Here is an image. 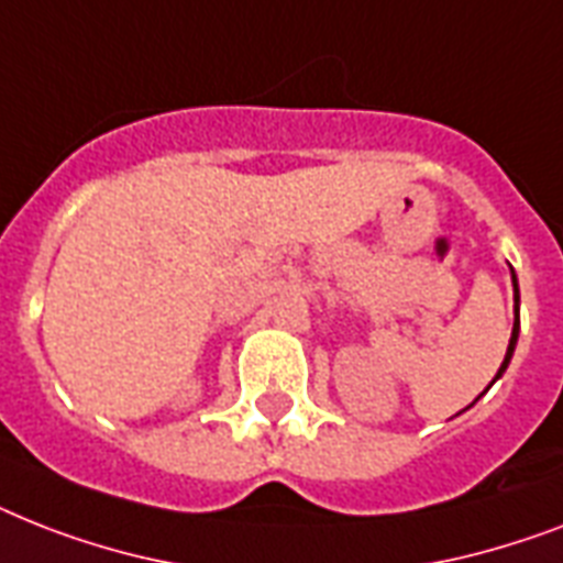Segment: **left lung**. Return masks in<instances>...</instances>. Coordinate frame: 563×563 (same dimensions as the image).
Returning <instances> with one entry per match:
<instances>
[{
  "label": "left lung",
  "instance_id": "left-lung-1",
  "mask_svg": "<svg viewBox=\"0 0 563 563\" xmlns=\"http://www.w3.org/2000/svg\"><path fill=\"white\" fill-rule=\"evenodd\" d=\"M511 285H515V328H511V340H509V349H506V357H503L500 368H497V375H494V380H500L503 372L509 368L511 363V354H515V345H517V334H520V290H517V276L515 269H511ZM492 380V384H494Z\"/></svg>",
  "mask_w": 563,
  "mask_h": 563
}]
</instances>
